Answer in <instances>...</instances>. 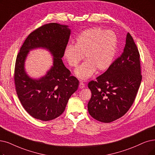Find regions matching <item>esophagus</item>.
<instances>
[{
    "mask_svg": "<svg viewBox=\"0 0 155 155\" xmlns=\"http://www.w3.org/2000/svg\"><path fill=\"white\" fill-rule=\"evenodd\" d=\"M79 88H84V84L83 82H80L79 85Z\"/></svg>",
    "mask_w": 155,
    "mask_h": 155,
    "instance_id": "1",
    "label": "esophagus"
}]
</instances>
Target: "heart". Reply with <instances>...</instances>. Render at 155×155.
<instances>
[{
	"mask_svg": "<svg viewBox=\"0 0 155 155\" xmlns=\"http://www.w3.org/2000/svg\"><path fill=\"white\" fill-rule=\"evenodd\" d=\"M116 47L114 32L94 27L80 34L74 45H67L64 57L71 67H76L84 55L86 61L76 69L75 74L80 79L86 80L96 70L102 72L108 69L113 63Z\"/></svg>",
	"mask_w": 155,
	"mask_h": 155,
	"instance_id": "obj_1",
	"label": "heart"
}]
</instances>
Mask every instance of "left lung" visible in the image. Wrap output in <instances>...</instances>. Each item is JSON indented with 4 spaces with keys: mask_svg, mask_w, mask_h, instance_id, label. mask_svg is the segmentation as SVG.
Returning a JSON list of instances; mask_svg holds the SVG:
<instances>
[{
    "mask_svg": "<svg viewBox=\"0 0 155 155\" xmlns=\"http://www.w3.org/2000/svg\"><path fill=\"white\" fill-rule=\"evenodd\" d=\"M140 54L132 35L127 34L123 53L107 70L88 84L91 97L89 114L103 123L125 115L131 107L142 80Z\"/></svg>",
    "mask_w": 155,
    "mask_h": 155,
    "instance_id": "obj_1",
    "label": "left lung"
}]
</instances>
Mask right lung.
<instances>
[{"label": "right lung", "instance_id": "right-lung-1", "mask_svg": "<svg viewBox=\"0 0 155 155\" xmlns=\"http://www.w3.org/2000/svg\"><path fill=\"white\" fill-rule=\"evenodd\" d=\"M67 27L56 23L43 25L28 35L17 55L14 75L16 94L23 108L35 119L57 118L78 88V79L71 76L61 60L71 34ZM38 47L46 48L52 53L54 65L46 76L33 80L24 71V64L29 51Z\"/></svg>", "mask_w": 155, "mask_h": 155}]
</instances>
